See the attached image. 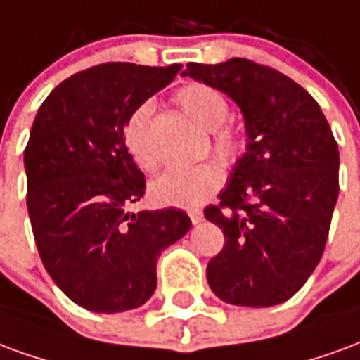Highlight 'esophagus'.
<instances>
[{
    "instance_id": "esophagus-1",
    "label": "esophagus",
    "mask_w": 360,
    "mask_h": 360,
    "mask_svg": "<svg viewBox=\"0 0 360 360\" xmlns=\"http://www.w3.org/2000/svg\"><path fill=\"white\" fill-rule=\"evenodd\" d=\"M188 214H190V219L193 224H201V222H203V212L199 211V209H191V211H188Z\"/></svg>"
}]
</instances>
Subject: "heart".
<instances>
[{
    "mask_svg": "<svg viewBox=\"0 0 360 360\" xmlns=\"http://www.w3.org/2000/svg\"><path fill=\"white\" fill-rule=\"evenodd\" d=\"M178 105L195 124L211 132L212 153L222 161L234 162L245 151V136L240 128L228 122L230 103L217 88L207 84H190L176 94ZM151 103L138 105L126 119L124 146L136 165L143 170H155L159 165L153 143L149 138ZM224 182V172L217 162H201L195 167H182L162 172L151 184V195L157 203L167 207L203 205Z\"/></svg>",
    "mask_w": 360,
    "mask_h": 360,
    "instance_id": "obj_1",
    "label": "heart"
}]
</instances>
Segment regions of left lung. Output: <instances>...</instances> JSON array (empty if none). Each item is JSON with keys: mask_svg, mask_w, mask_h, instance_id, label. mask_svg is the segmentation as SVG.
<instances>
[{"mask_svg": "<svg viewBox=\"0 0 360 360\" xmlns=\"http://www.w3.org/2000/svg\"><path fill=\"white\" fill-rule=\"evenodd\" d=\"M234 99L248 146L205 219L224 234L207 282L224 303L272 307L295 295L324 253L340 193V151L313 96L282 72L234 57L182 72Z\"/></svg>", "mask_w": 360, "mask_h": 360, "instance_id": "left-lung-1", "label": "left lung"}]
</instances>
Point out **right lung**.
I'll return each instance as SVG.
<instances>
[{
	"mask_svg": "<svg viewBox=\"0 0 360 360\" xmlns=\"http://www.w3.org/2000/svg\"><path fill=\"white\" fill-rule=\"evenodd\" d=\"M182 65L105 63L63 80L25 149L26 207L47 274L76 305L124 313L157 288V259L190 230L180 209L128 211L146 178L124 146L126 119Z\"/></svg>",
	"mask_w": 360,
	"mask_h": 360,
	"instance_id": "add662e5",
	"label": "right lung"
}]
</instances>
